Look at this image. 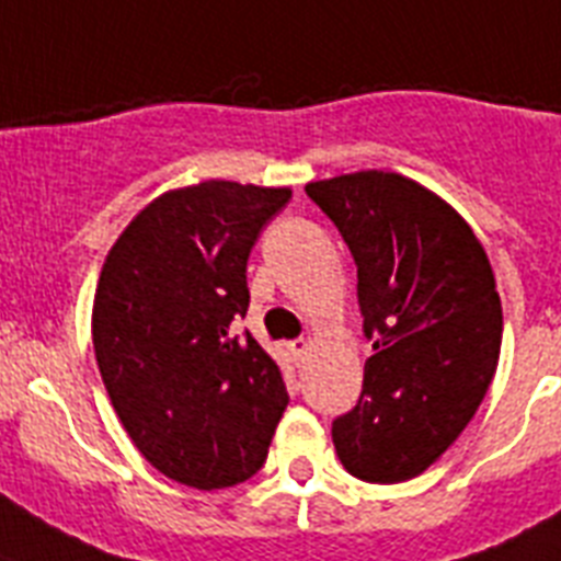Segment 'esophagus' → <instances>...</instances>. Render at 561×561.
Returning <instances> with one entry per match:
<instances>
[{"label":"esophagus","mask_w":561,"mask_h":561,"mask_svg":"<svg viewBox=\"0 0 561 561\" xmlns=\"http://www.w3.org/2000/svg\"><path fill=\"white\" fill-rule=\"evenodd\" d=\"M288 351L294 353V359H305V356H308V351H310V342H308V339H294V342L288 345Z\"/></svg>","instance_id":"1"}]
</instances>
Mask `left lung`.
Returning <instances> with one entry per match:
<instances>
[{"instance_id": "left-lung-1", "label": "left lung", "mask_w": 561, "mask_h": 561, "mask_svg": "<svg viewBox=\"0 0 561 561\" xmlns=\"http://www.w3.org/2000/svg\"><path fill=\"white\" fill-rule=\"evenodd\" d=\"M305 191L351 248L374 339L359 402L333 422V448L362 482H404L454 445L493 382V267L462 216L402 173H342Z\"/></svg>"}]
</instances>
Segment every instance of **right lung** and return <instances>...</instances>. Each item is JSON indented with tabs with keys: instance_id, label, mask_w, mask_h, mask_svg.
Segmentation results:
<instances>
[{
	"instance_id": "1",
	"label": "right lung",
	"mask_w": 561,
	"mask_h": 561,
	"mask_svg": "<svg viewBox=\"0 0 561 561\" xmlns=\"http://www.w3.org/2000/svg\"><path fill=\"white\" fill-rule=\"evenodd\" d=\"M290 187L208 179L145 205L107 251L93 351L122 425L159 473L196 491L251 479L288 408L244 317L248 256Z\"/></svg>"
}]
</instances>
